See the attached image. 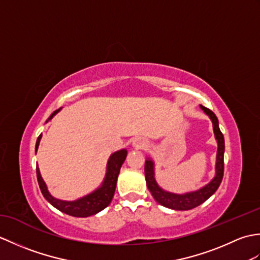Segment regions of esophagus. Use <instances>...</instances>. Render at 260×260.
<instances>
[{
	"label": "esophagus",
	"mask_w": 260,
	"mask_h": 260,
	"mask_svg": "<svg viewBox=\"0 0 260 260\" xmlns=\"http://www.w3.org/2000/svg\"><path fill=\"white\" fill-rule=\"evenodd\" d=\"M133 145H134L136 148H143V147H145L146 142H145L144 140H142V139H136V140L133 142Z\"/></svg>",
	"instance_id": "34e87169"
}]
</instances>
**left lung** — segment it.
I'll return each instance as SVG.
<instances>
[{
    "mask_svg": "<svg viewBox=\"0 0 260 260\" xmlns=\"http://www.w3.org/2000/svg\"><path fill=\"white\" fill-rule=\"evenodd\" d=\"M201 109L206 113L212 121L214 137L218 143V152H217V162H215V175L214 178L204 185L201 189L193 192L183 193V194H176L169 191L163 190L159 187L154 176V162L151 158L145 161V180L148 190L151 191L153 198L163 207L173 210H190L200 206L201 203L207 201L213 193L217 191L220 183L223 178V153H224V139L219 128V121L217 116L213 112L204 106H200Z\"/></svg>",
    "mask_w": 260,
    "mask_h": 260,
    "instance_id": "1",
    "label": "left lung"
}]
</instances>
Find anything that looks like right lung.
Segmentation results:
<instances>
[{"mask_svg":"<svg viewBox=\"0 0 260 260\" xmlns=\"http://www.w3.org/2000/svg\"><path fill=\"white\" fill-rule=\"evenodd\" d=\"M59 110L60 109H57L56 112H53L50 117H49V119H51L53 116L59 112ZM41 137L42 135L39 136L37 140L36 153L38 151L39 143H40ZM126 156H127V151L125 148L124 150H119L117 152L113 153L112 155L109 156V159L107 162L106 175H105V179L103 181L102 185L99 186L97 190L89 193V194L78 199V200L63 201V200H59V199L53 198L50 193H49L48 187L40 174V170H39L37 165L38 183H39V186H40V190L46 200L50 204H52L56 209L60 210V211L66 214L73 215V217H79V218L89 217V215L96 214L99 211H102V210L108 207V204L112 202L115 189H116V183H117L119 171H120L121 165H123L125 161Z\"/></svg>","mask_w":260,"mask_h":260,"instance_id":"obj_1","label":"right lung"}]
</instances>
